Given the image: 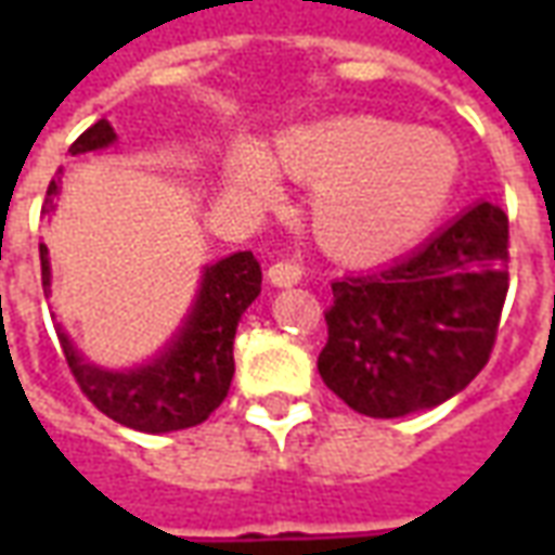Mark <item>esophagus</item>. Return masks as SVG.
<instances>
[{
	"instance_id": "obj_1",
	"label": "esophagus",
	"mask_w": 555,
	"mask_h": 555,
	"mask_svg": "<svg viewBox=\"0 0 555 555\" xmlns=\"http://www.w3.org/2000/svg\"><path fill=\"white\" fill-rule=\"evenodd\" d=\"M267 279L276 288H291V285H297L302 279V264H297V261H276L267 270Z\"/></svg>"
}]
</instances>
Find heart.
Wrapping results in <instances>:
<instances>
[{"label":"heart","mask_w":555,"mask_h":555,"mask_svg":"<svg viewBox=\"0 0 555 555\" xmlns=\"http://www.w3.org/2000/svg\"><path fill=\"white\" fill-rule=\"evenodd\" d=\"M312 186L306 222L314 243L348 264L408 249L437 222L461 175V154L434 127L348 115L294 127L270 163L253 151L231 159V181L253 198L276 195V175Z\"/></svg>","instance_id":"b5f03b06"}]
</instances>
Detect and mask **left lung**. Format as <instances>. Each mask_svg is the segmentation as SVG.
<instances>
[{
	"label": "left lung",
	"mask_w": 555,
	"mask_h": 555,
	"mask_svg": "<svg viewBox=\"0 0 555 555\" xmlns=\"http://www.w3.org/2000/svg\"><path fill=\"white\" fill-rule=\"evenodd\" d=\"M508 294V217L478 202L377 273L333 282L324 384L372 418L430 410L490 360Z\"/></svg>",
	"instance_id": "8db88e82"
}]
</instances>
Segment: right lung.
<instances>
[{"label":"right lung","instance_id":"1","mask_svg":"<svg viewBox=\"0 0 555 555\" xmlns=\"http://www.w3.org/2000/svg\"><path fill=\"white\" fill-rule=\"evenodd\" d=\"M113 142V125L101 118L70 145V154L101 151ZM59 190H62V169L59 178L47 186L43 214L55 210ZM41 282L43 294L50 297L53 273H50V253L43 243ZM258 294H261V264L255 261L253 253H234L217 264L205 267L193 309L175 338L154 360L125 372H109L94 365L74 348V341L62 326L55 333L65 350L67 369L74 372L79 389L94 408L125 428L169 434V430L202 425L225 401L234 377L237 321Z\"/></svg>","mask_w":555,"mask_h":555}]
</instances>
